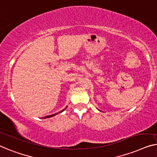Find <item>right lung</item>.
Listing matches in <instances>:
<instances>
[{
    "label": "right lung",
    "mask_w": 157,
    "mask_h": 157,
    "mask_svg": "<svg viewBox=\"0 0 157 157\" xmlns=\"http://www.w3.org/2000/svg\"><path fill=\"white\" fill-rule=\"evenodd\" d=\"M66 108H67V107H66ZM66 108H65V109H66ZM65 109H64L63 110H62V111H61L58 112V113H55V114H52V115H50V116H45V117H44V118H50V117H53V116H54L55 115H56V114H58V113H61V112H63V111H64V110H65Z\"/></svg>",
    "instance_id": "1"
}]
</instances>
